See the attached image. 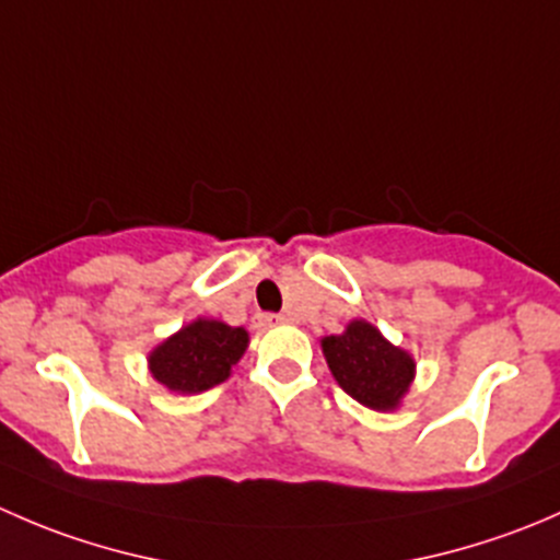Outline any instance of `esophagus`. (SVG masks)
I'll list each match as a JSON object with an SVG mask.
<instances>
[{
	"instance_id": "34e87169",
	"label": "esophagus",
	"mask_w": 560,
	"mask_h": 560,
	"mask_svg": "<svg viewBox=\"0 0 560 560\" xmlns=\"http://www.w3.org/2000/svg\"><path fill=\"white\" fill-rule=\"evenodd\" d=\"M254 322H257L259 327H273V325H284L287 316L284 314H257L254 316Z\"/></svg>"
}]
</instances>
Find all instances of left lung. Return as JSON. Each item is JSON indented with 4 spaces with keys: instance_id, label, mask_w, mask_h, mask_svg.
Returning <instances> with one entry per match:
<instances>
[{
    "instance_id": "1",
    "label": "left lung",
    "mask_w": 560,
    "mask_h": 560,
    "mask_svg": "<svg viewBox=\"0 0 560 560\" xmlns=\"http://www.w3.org/2000/svg\"><path fill=\"white\" fill-rule=\"evenodd\" d=\"M319 343L327 369L343 393L374 411L400 409L415 382L417 363L406 349L387 341L380 327L352 319L343 332L325 336Z\"/></svg>"
}]
</instances>
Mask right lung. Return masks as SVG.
<instances>
[{
    "instance_id": "add662e5",
    "label": "right lung",
    "mask_w": 560,
    "mask_h": 560,
    "mask_svg": "<svg viewBox=\"0 0 560 560\" xmlns=\"http://www.w3.org/2000/svg\"><path fill=\"white\" fill-rule=\"evenodd\" d=\"M248 349L246 327L197 316L149 352V371L167 393L197 395L230 380Z\"/></svg>"
}]
</instances>
